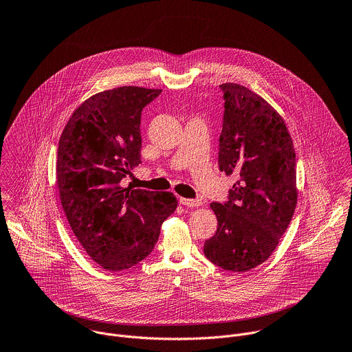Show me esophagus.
<instances>
[{
	"instance_id": "1",
	"label": "esophagus",
	"mask_w": 352,
	"mask_h": 352,
	"mask_svg": "<svg viewBox=\"0 0 352 352\" xmlns=\"http://www.w3.org/2000/svg\"><path fill=\"white\" fill-rule=\"evenodd\" d=\"M179 204L186 206V208H197L202 205V200L200 199H186V197H181L179 199Z\"/></svg>"
}]
</instances>
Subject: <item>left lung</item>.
Wrapping results in <instances>:
<instances>
[{
    "label": "left lung",
    "instance_id": "1",
    "mask_svg": "<svg viewBox=\"0 0 352 352\" xmlns=\"http://www.w3.org/2000/svg\"><path fill=\"white\" fill-rule=\"evenodd\" d=\"M224 98L219 167L238 175L227 202H213L216 234L205 256L231 272L269 259L296 206V162L288 129L261 96L236 83L220 85Z\"/></svg>",
    "mask_w": 352,
    "mask_h": 352
}]
</instances>
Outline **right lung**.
Returning <instances> with one entry per match:
<instances>
[{
	"instance_id": "right-lung-1",
	"label": "right lung",
	"mask_w": 352,
	"mask_h": 352,
	"mask_svg": "<svg viewBox=\"0 0 352 352\" xmlns=\"http://www.w3.org/2000/svg\"><path fill=\"white\" fill-rule=\"evenodd\" d=\"M160 93L136 86L97 93L74 111L58 143L57 186L68 223L87 255L110 272L148 256L177 209L171 192L121 186L142 163V110Z\"/></svg>"
}]
</instances>
